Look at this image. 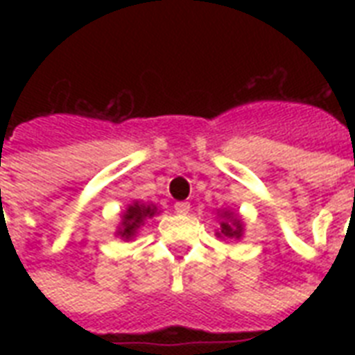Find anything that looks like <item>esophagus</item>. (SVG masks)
<instances>
[{
	"label": "esophagus",
	"instance_id": "1",
	"mask_svg": "<svg viewBox=\"0 0 355 355\" xmlns=\"http://www.w3.org/2000/svg\"><path fill=\"white\" fill-rule=\"evenodd\" d=\"M175 211H177V214H180V216H184V214H188V211H189V202H186V200L175 202Z\"/></svg>",
	"mask_w": 355,
	"mask_h": 355
}]
</instances>
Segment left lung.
Here are the masks:
<instances>
[{
    "label": "left lung",
    "instance_id": "1",
    "mask_svg": "<svg viewBox=\"0 0 355 355\" xmlns=\"http://www.w3.org/2000/svg\"><path fill=\"white\" fill-rule=\"evenodd\" d=\"M221 234L227 237H239L241 236V227H239V221H223L221 223Z\"/></svg>",
    "mask_w": 355,
    "mask_h": 355
}]
</instances>
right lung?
Here are the masks:
<instances>
[{"instance_id": "add662e5", "label": "right lung", "mask_w": 355, "mask_h": 355, "mask_svg": "<svg viewBox=\"0 0 355 355\" xmlns=\"http://www.w3.org/2000/svg\"><path fill=\"white\" fill-rule=\"evenodd\" d=\"M155 214V210L150 208V206H141V205H134V206H128L127 214H125V221H123V232L121 234L123 237H132L134 232H136V228L139 227V223H141V219L147 216H153Z\"/></svg>"}]
</instances>
